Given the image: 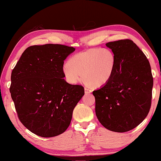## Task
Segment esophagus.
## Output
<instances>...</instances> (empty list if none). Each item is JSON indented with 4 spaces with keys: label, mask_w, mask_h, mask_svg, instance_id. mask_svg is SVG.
<instances>
[{
    "label": "esophagus",
    "mask_w": 161,
    "mask_h": 161,
    "mask_svg": "<svg viewBox=\"0 0 161 161\" xmlns=\"http://www.w3.org/2000/svg\"><path fill=\"white\" fill-rule=\"evenodd\" d=\"M85 94H90V93L92 92V90H90V89H89L87 87H85Z\"/></svg>",
    "instance_id": "34e87169"
}]
</instances>
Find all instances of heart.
I'll use <instances>...</instances> for the list:
<instances>
[{"instance_id":"heart-1","label":"heart","mask_w":161,"mask_h":161,"mask_svg":"<svg viewBox=\"0 0 161 161\" xmlns=\"http://www.w3.org/2000/svg\"><path fill=\"white\" fill-rule=\"evenodd\" d=\"M116 65V57L107 47L92 48L77 53L63 67L66 80L75 84L83 80L87 84L101 87L109 80Z\"/></svg>"}]
</instances>
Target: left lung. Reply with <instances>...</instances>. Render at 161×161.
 Segmentation results:
<instances>
[{
  "mask_svg": "<svg viewBox=\"0 0 161 161\" xmlns=\"http://www.w3.org/2000/svg\"><path fill=\"white\" fill-rule=\"evenodd\" d=\"M116 57L109 80L92 92L95 112L103 127L125 132L141 124L152 104L153 76L147 57L130 39L106 44Z\"/></svg>",
  "mask_w": 161,
  "mask_h": 161,
  "instance_id": "obj_1",
  "label": "left lung"
}]
</instances>
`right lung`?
<instances>
[{"label": "right lung", "mask_w": 161, "mask_h": 161, "mask_svg": "<svg viewBox=\"0 0 161 161\" xmlns=\"http://www.w3.org/2000/svg\"><path fill=\"white\" fill-rule=\"evenodd\" d=\"M75 48L60 44L27 47L14 67L9 92L20 121L39 136L61 134L68 128L84 87L64 79V60Z\"/></svg>", "instance_id": "obj_1"}]
</instances>
